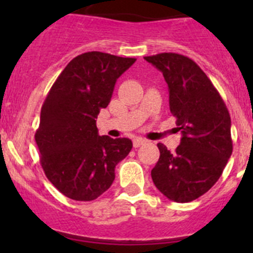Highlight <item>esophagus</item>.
I'll return each instance as SVG.
<instances>
[{"label": "esophagus", "instance_id": "obj_1", "mask_svg": "<svg viewBox=\"0 0 253 253\" xmlns=\"http://www.w3.org/2000/svg\"><path fill=\"white\" fill-rule=\"evenodd\" d=\"M146 142H147V140L142 139V138H135V139L133 140V147H134V148H138V147L143 146V144H144Z\"/></svg>", "mask_w": 253, "mask_h": 253}]
</instances>
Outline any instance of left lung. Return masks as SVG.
<instances>
[{"label":"left lung","mask_w":253,"mask_h":253,"mask_svg":"<svg viewBox=\"0 0 253 253\" xmlns=\"http://www.w3.org/2000/svg\"><path fill=\"white\" fill-rule=\"evenodd\" d=\"M167 82L169 110L181 131L175 153L158 143L154 185L176 203L193 202L219 180L231 157V116L208 76L193 59L176 53L144 57Z\"/></svg>","instance_id":"left-lung-1"}]
</instances>
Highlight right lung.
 Listing matches in <instances>:
<instances>
[{
  "mask_svg": "<svg viewBox=\"0 0 253 253\" xmlns=\"http://www.w3.org/2000/svg\"><path fill=\"white\" fill-rule=\"evenodd\" d=\"M134 62L87 51L67 64L46 95L35 142L45 176L67 198L91 202L102 195L133 147L128 138L100 137L96 119Z\"/></svg>",
  "mask_w": 253,
  "mask_h": 253,
  "instance_id": "obj_1",
  "label": "right lung"
}]
</instances>
